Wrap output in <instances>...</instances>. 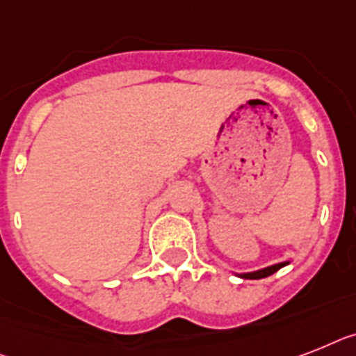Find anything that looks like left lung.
<instances>
[{
  "instance_id": "8db88e82",
  "label": "left lung",
  "mask_w": 356,
  "mask_h": 356,
  "mask_svg": "<svg viewBox=\"0 0 356 356\" xmlns=\"http://www.w3.org/2000/svg\"><path fill=\"white\" fill-rule=\"evenodd\" d=\"M287 264H291L289 260H286V262L273 264V266L262 267V269H257V271H249V273H234V275H236V277H240V278H245V280H260V278L271 277L273 273H277L278 269H282V267H286Z\"/></svg>"
}]
</instances>
